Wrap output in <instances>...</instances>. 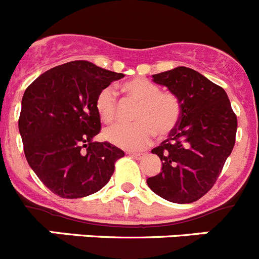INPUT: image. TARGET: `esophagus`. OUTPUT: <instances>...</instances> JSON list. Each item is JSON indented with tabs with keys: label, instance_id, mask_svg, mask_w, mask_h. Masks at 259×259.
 Instances as JSON below:
<instances>
[{
	"label": "esophagus",
	"instance_id": "34e87169",
	"mask_svg": "<svg viewBox=\"0 0 259 259\" xmlns=\"http://www.w3.org/2000/svg\"><path fill=\"white\" fill-rule=\"evenodd\" d=\"M130 155H131L132 157H135V159H137V160H141L142 157L145 156L144 152H130Z\"/></svg>",
	"mask_w": 259,
	"mask_h": 259
}]
</instances>
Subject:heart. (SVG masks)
Wrapping results in <instances>:
<instances>
[{"label":"heart","mask_w":259,"mask_h":259,"mask_svg":"<svg viewBox=\"0 0 259 259\" xmlns=\"http://www.w3.org/2000/svg\"><path fill=\"white\" fill-rule=\"evenodd\" d=\"M120 91L132 98L139 105L134 113V123L114 124L103 134L110 144L127 150H140L150 145L155 134L165 137L178 125L182 108L177 95L160 91L159 86L144 77H137L123 83ZM95 110L105 124L114 122L117 117V98L110 88L99 93L95 100Z\"/></svg>","instance_id":"obj_1"}]
</instances>
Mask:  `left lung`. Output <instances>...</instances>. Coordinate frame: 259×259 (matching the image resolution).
Here are the masks:
<instances>
[{
	"label": "left lung",
	"instance_id": "left-lung-1",
	"mask_svg": "<svg viewBox=\"0 0 259 259\" xmlns=\"http://www.w3.org/2000/svg\"><path fill=\"white\" fill-rule=\"evenodd\" d=\"M177 95L182 113L178 125L151 150L162 161L147 179L152 192L174 203H192L218 181L235 145L238 120L225 90L188 67L152 75Z\"/></svg>",
	"mask_w": 259,
	"mask_h": 259
}]
</instances>
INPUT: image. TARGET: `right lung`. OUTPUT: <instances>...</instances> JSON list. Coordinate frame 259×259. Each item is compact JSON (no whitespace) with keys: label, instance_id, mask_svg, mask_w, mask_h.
Masks as SVG:
<instances>
[{"label":"right lung","instance_id":"right-lung-1","mask_svg":"<svg viewBox=\"0 0 259 259\" xmlns=\"http://www.w3.org/2000/svg\"><path fill=\"white\" fill-rule=\"evenodd\" d=\"M123 76L73 61L41 73L26 88L19 118L24 152L54 194L81 198L100 191L124 156L109 142H93L102 128L97 97Z\"/></svg>","mask_w":259,"mask_h":259}]
</instances>
